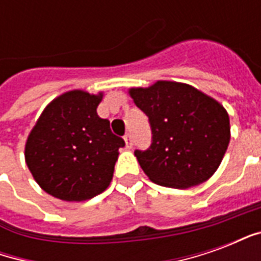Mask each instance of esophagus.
I'll return each mask as SVG.
<instances>
[{
	"mask_svg": "<svg viewBox=\"0 0 261 261\" xmlns=\"http://www.w3.org/2000/svg\"><path fill=\"white\" fill-rule=\"evenodd\" d=\"M124 142H125V147L130 149L133 147V138H131L130 134H125L124 136Z\"/></svg>",
	"mask_w": 261,
	"mask_h": 261,
	"instance_id": "34e87169",
	"label": "esophagus"
}]
</instances>
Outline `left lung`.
<instances>
[{
	"instance_id": "left-lung-1",
	"label": "left lung",
	"mask_w": 261,
	"mask_h": 261,
	"mask_svg": "<svg viewBox=\"0 0 261 261\" xmlns=\"http://www.w3.org/2000/svg\"><path fill=\"white\" fill-rule=\"evenodd\" d=\"M128 95L151 123V147L134 152L149 180L185 190L217 172L230 140L229 114L218 100L176 81L134 86Z\"/></svg>"
}]
</instances>
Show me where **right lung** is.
<instances>
[{"instance_id":"obj_1","label":"right lung","mask_w":261,"mask_h":261,"mask_svg":"<svg viewBox=\"0 0 261 261\" xmlns=\"http://www.w3.org/2000/svg\"><path fill=\"white\" fill-rule=\"evenodd\" d=\"M105 92L72 89L43 109L25 144V162L42 190L63 201H85L113 179L123 138L96 109Z\"/></svg>"}]
</instances>
